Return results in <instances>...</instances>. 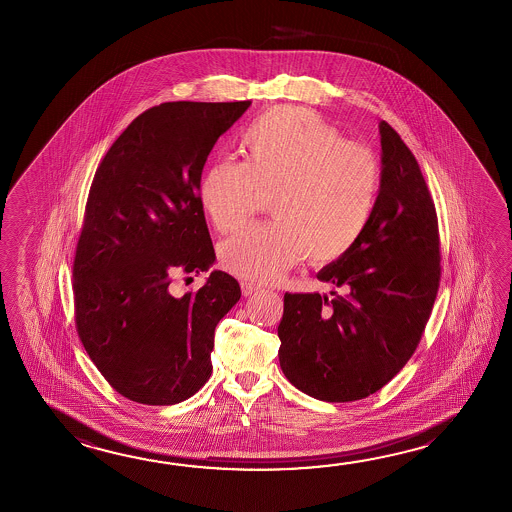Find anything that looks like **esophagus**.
Wrapping results in <instances>:
<instances>
[{
  "instance_id": "esophagus-1",
  "label": "esophagus",
  "mask_w": 512,
  "mask_h": 512,
  "mask_svg": "<svg viewBox=\"0 0 512 512\" xmlns=\"http://www.w3.org/2000/svg\"><path fill=\"white\" fill-rule=\"evenodd\" d=\"M240 288H242V295H244V297H250V295H253V293L259 292V290H261L257 284H253V282L248 281L240 282Z\"/></svg>"
}]
</instances>
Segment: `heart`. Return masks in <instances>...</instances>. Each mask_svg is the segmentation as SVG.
Returning <instances> with one entry per match:
<instances>
[{
  "mask_svg": "<svg viewBox=\"0 0 512 512\" xmlns=\"http://www.w3.org/2000/svg\"><path fill=\"white\" fill-rule=\"evenodd\" d=\"M244 162L220 158L200 182L211 224L231 233L270 199L273 222L239 231L220 244L228 272L266 284L308 257L341 259L366 230L381 169L368 147L346 142L337 127L303 107H277L240 138Z\"/></svg>",
  "mask_w": 512,
  "mask_h": 512,
  "instance_id": "heart-1",
  "label": "heart"
}]
</instances>
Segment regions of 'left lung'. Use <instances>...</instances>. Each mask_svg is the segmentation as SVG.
<instances>
[{"label":"left lung","mask_w":512,"mask_h":512,"mask_svg":"<svg viewBox=\"0 0 512 512\" xmlns=\"http://www.w3.org/2000/svg\"><path fill=\"white\" fill-rule=\"evenodd\" d=\"M383 171L370 222L354 248L317 273L332 299L286 293L279 324L284 376L328 403L381 390L407 365L438 295V215L418 160L385 120Z\"/></svg>","instance_id":"obj_1"}]
</instances>
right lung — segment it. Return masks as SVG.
<instances>
[{"instance_id":"1","label":"right lung","mask_w":512,"mask_h":512,"mask_svg":"<svg viewBox=\"0 0 512 512\" xmlns=\"http://www.w3.org/2000/svg\"><path fill=\"white\" fill-rule=\"evenodd\" d=\"M250 105H155L94 173L73 262L74 321L105 381L135 403L175 405L211 376L215 326L239 301V282L211 272L182 297L171 284L215 261L200 177L219 136Z\"/></svg>"}]
</instances>
